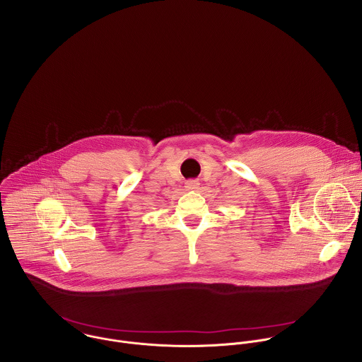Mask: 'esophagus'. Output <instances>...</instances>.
Segmentation results:
<instances>
[{
  "instance_id": "esophagus-1",
  "label": "esophagus",
  "mask_w": 362,
  "mask_h": 362,
  "mask_svg": "<svg viewBox=\"0 0 362 362\" xmlns=\"http://www.w3.org/2000/svg\"><path fill=\"white\" fill-rule=\"evenodd\" d=\"M198 187H199V182L197 180H189L185 182V188L188 191H195V189H198Z\"/></svg>"
}]
</instances>
